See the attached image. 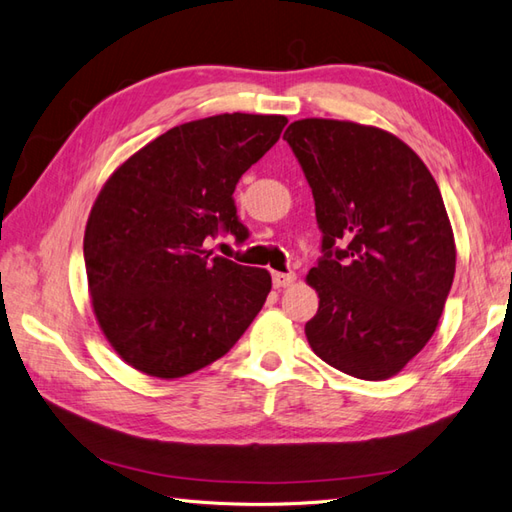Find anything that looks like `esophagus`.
I'll return each instance as SVG.
<instances>
[{
	"label": "esophagus",
	"instance_id": "esophagus-1",
	"mask_svg": "<svg viewBox=\"0 0 512 512\" xmlns=\"http://www.w3.org/2000/svg\"><path fill=\"white\" fill-rule=\"evenodd\" d=\"M271 280H274V287L276 289H285V287L293 285L295 274H293V271H289V274H280V271H274V276H271Z\"/></svg>",
	"mask_w": 512,
	"mask_h": 512
}]
</instances>
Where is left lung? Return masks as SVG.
I'll return each mask as SVG.
<instances>
[{"label":"left lung","instance_id":"obj_1","mask_svg":"<svg viewBox=\"0 0 512 512\" xmlns=\"http://www.w3.org/2000/svg\"><path fill=\"white\" fill-rule=\"evenodd\" d=\"M285 140L322 230V258L306 276L320 309L306 339L350 377L390 379L434 335L456 274L436 179L405 142L366 124L304 118Z\"/></svg>","mask_w":512,"mask_h":512}]
</instances>
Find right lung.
Returning a JSON list of instances; mask_svg holds the SVG:
<instances>
[{
  "label": "right lung",
  "instance_id": "add662e5",
  "mask_svg": "<svg viewBox=\"0 0 512 512\" xmlns=\"http://www.w3.org/2000/svg\"><path fill=\"white\" fill-rule=\"evenodd\" d=\"M285 124L254 113L179 124L98 192L83 241L89 295L100 331L135 370L179 379L206 368L263 309L269 271L212 256L206 241H245L234 188Z\"/></svg>",
  "mask_w": 512,
  "mask_h": 512
}]
</instances>
